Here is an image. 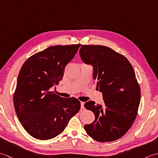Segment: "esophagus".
I'll use <instances>...</instances> for the list:
<instances>
[{
	"label": "esophagus",
	"mask_w": 158,
	"mask_h": 158,
	"mask_svg": "<svg viewBox=\"0 0 158 158\" xmlns=\"http://www.w3.org/2000/svg\"><path fill=\"white\" fill-rule=\"evenodd\" d=\"M84 102H81V109H84Z\"/></svg>",
	"instance_id": "34e87169"
}]
</instances>
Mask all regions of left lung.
<instances>
[{"mask_svg": "<svg viewBox=\"0 0 158 158\" xmlns=\"http://www.w3.org/2000/svg\"><path fill=\"white\" fill-rule=\"evenodd\" d=\"M83 62L93 66L96 89L102 93V105L86 102L85 108L94 113L95 120L86 124L88 135L99 142H110L122 137L136 117L140 89L135 70L123 55L102 45H81Z\"/></svg>", "mask_w": 158, "mask_h": 158, "instance_id": "1", "label": "left lung"}]
</instances>
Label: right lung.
Wrapping results in <instances>:
<instances>
[{
	"label": "right lung",
	"instance_id": "add662e5",
	"mask_svg": "<svg viewBox=\"0 0 158 158\" xmlns=\"http://www.w3.org/2000/svg\"><path fill=\"white\" fill-rule=\"evenodd\" d=\"M80 46H51L30 57L20 69L13 105L23 128L35 139L59 135L81 108L78 99L62 98L51 91L62 79L65 66Z\"/></svg>",
	"mask_w": 158,
	"mask_h": 158
}]
</instances>
